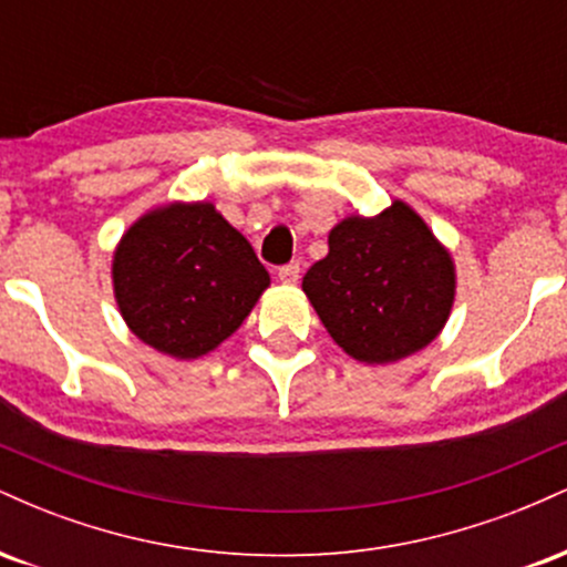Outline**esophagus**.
<instances>
[{
    "instance_id": "34e87169",
    "label": "esophagus",
    "mask_w": 567,
    "mask_h": 567,
    "mask_svg": "<svg viewBox=\"0 0 567 567\" xmlns=\"http://www.w3.org/2000/svg\"><path fill=\"white\" fill-rule=\"evenodd\" d=\"M277 277H279V282H285V285H296L298 279H301V264L292 261V264H288V266H279Z\"/></svg>"
}]
</instances>
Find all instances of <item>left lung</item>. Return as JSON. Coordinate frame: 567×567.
<instances>
[{"mask_svg": "<svg viewBox=\"0 0 567 567\" xmlns=\"http://www.w3.org/2000/svg\"><path fill=\"white\" fill-rule=\"evenodd\" d=\"M328 247L301 288L349 357L389 365L442 333L455 301V264L408 202L338 220Z\"/></svg>", "mask_w": 567, "mask_h": 567, "instance_id": "8db88e82", "label": "left lung"}]
</instances>
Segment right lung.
I'll use <instances>...</instances> for the list:
<instances>
[{
  "mask_svg": "<svg viewBox=\"0 0 567 567\" xmlns=\"http://www.w3.org/2000/svg\"><path fill=\"white\" fill-rule=\"evenodd\" d=\"M112 285L130 333L188 362L237 333L271 279L213 202L173 199L127 226Z\"/></svg>",
  "mask_w": 567,
  "mask_h": 567,
  "instance_id": "obj_1",
  "label": "right lung"
}]
</instances>
